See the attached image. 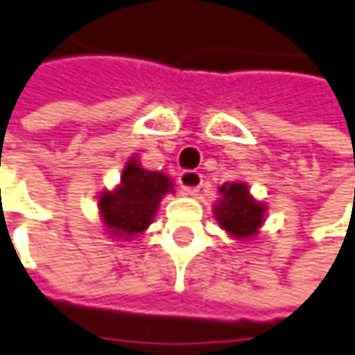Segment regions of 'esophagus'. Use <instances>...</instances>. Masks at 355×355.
<instances>
[{
  "label": "esophagus",
  "mask_w": 355,
  "mask_h": 355,
  "mask_svg": "<svg viewBox=\"0 0 355 355\" xmlns=\"http://www.w3.org/2000/svg\"><path fill=\"white\" fill-rule=\"evenodd\" d=\"M178 184L182 187L184 195H197L198 189L202 187V175L197 171H184L178 177Z\"/></svg>",
  "instance_id": "obj_1"
}]
</instances>
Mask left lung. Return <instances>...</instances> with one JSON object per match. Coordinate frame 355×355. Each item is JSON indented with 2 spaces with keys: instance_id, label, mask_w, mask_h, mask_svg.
I'll use <instances>...</instances> for the list:
<instances>
[{
  "instance_id": "8db88e82",
  "label": "left lung",
  "mask_w": 355,
  "mask_h": 355,
  "mask_svg": "<svg viewBox=\"0 0 355 355\" xmlns=\"http://www.w3.org/2000/svg\"><path fill=\"white\" fill-rule=\"evenodd\" d=\"M267 211V202L253 197L245 180L220 184L219 200L213 205V217L220 229L239 243H249L259 237Z\"/></svg>"
}]
</instances>
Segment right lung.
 I'll use <instances>...</instances> for the list:
<instances>
[{
    "label": "right lung",
    "instance_id": "right-lung-1",
    "mask_svg": "<svg viewBox=\"0 0 355 355\" xmlns=\"http://www.w3.org/2000/svg\"><path fill=\"white\" fill-rule=\"evenodd\" d=\"M175 193L173 178L160 171H148L132 155L124 162L114 189L98 195V215L104 233L116 243L135 241L155 220L160 200Z\"/></svg>",
    "mask_w": 355,
    "mask_h": 355
}]
</instances>
